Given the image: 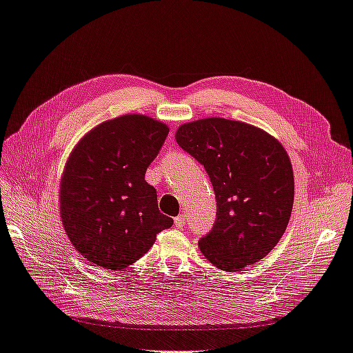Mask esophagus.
Listing matches in <instances>:
<instances>
[{
	"mask_svg": "<svg viewBox=\"0 0 353 353\" xmlns=\"http://www.w3.org/2000/svg\"><path fill=\"white\" fill-rule=\"evenodd\" d=\"M175 227H178V228H181V227H184V224H185V215L184 214H181V215H178L176 218H175Z\"/></svg>",
	"mask_w": 353,
	"mask_h": 353,
	"instance_id": "obj_1",
	"label": "esophagus"
}]
</instances>
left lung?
I'll use <instances>...</instances> for the list:
<instances>
[{"mask_svg": "<svg viewBox=\"0 0 353 353\" xmlns=\"http://www.w3.org/2000/svg\"><path fill=\"white\" fill-rule=\"evenodd\" d=\"M179 147L202 163L215 192L216 218L199 248L215 268L237 272L264 259L287 230L294 174L287 150L265 130L208 117L181 125Z\"/></svg>", "mask_w": 353, "mask_h": 353, "instance_id": "1", "label": "left lung"}]
</instances>
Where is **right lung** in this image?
<instances>
[{
    "mask_svg": "<svg viewBox=\"0 0 353 353\" xmlns=\"http://www.w3.org/2000/svg\"><path fill=\"white\" fill-rule=\"evenodd\" d=\"M169 128L144 114L94 126L77 142L59 183L61 220L75 250L94 265L126 269L174 224L145 181Z\"/></svg>",
    "mask_w": 353,
    "mask_h": 353,
    "instance_id": "obj_1",
    "label": "right lung"
}]
</instances>
